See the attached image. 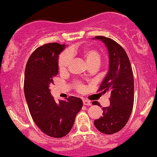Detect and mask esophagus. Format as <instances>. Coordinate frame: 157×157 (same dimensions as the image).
Instances as JSON below:
<instances>
[{
    "label": "esophagus",
    "instance_id": "esophagus-1",
    "mask_svg": "<svg viewBox=\"0 0 157 157\" xmlns=\"http://www.w3.org/2000/svg\"><path fill=\"white\" fill-rule=\"evenodd\" d=\"M82 102H83V105H86V106H90V105H91L90 101H88V100L84 99V100H83V101H82Z\"/></svg>",
    "mask_w": 157,
    "mask_h": 157
}]
</instances>
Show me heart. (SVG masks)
<instances>
[{
	"instance_id": "heart-1",
	"label": "heart",
	"mask_w": 157,
	"mask_h": 157,
	"mask_svg": "<svg viewBox=\"0 0 157 157\" xmlns=\"http://www.w3.org/2000/svg\"><path fill=\"white\" fill-rule=\"evenodd\" d=\"M75 55H78L82 59H84L89 67L93 66V65L98 67L101 63V56L98 50L93 48H86L82 51H78L75 48H72L68 49L67 53L64 52L59 56V59H58V67H59V72L63 73L66 71L69 62H70V56H75ZM74 86L76 90L78 91H82L84 89V85L80 82H75L74 83Z\"/></svg>"
}]
</instances>
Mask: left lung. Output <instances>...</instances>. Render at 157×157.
I'll use <instances>...</instances> for the list:
<instances>
[{
  "instance_id": "obj_1",
  "label": "left lung",
  "mask_w": 157,
  "mask_h": 157,
  "mask_svg": "<svg viewBox=\"0 0 157 157\" xmlns=\"http://www.w3.org/2000/svg\"><path fill=\"white\" fill-rule=\"evenodd\" d=\"M94 39L105 43L109 56V72L98 92L110 94V105L102 108L103 116L94 120V125L100 132L112 134L125 127L132 112L134 75L128 56L121 45L104 36H96ZM93 105L101 106L98 101H94Z\"/></svg>"
}]
</instances>
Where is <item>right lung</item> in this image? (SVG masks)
Returning a JSON list of instances; mask_svg holds the SVG:
<instances>
[{"label": "right lung", "mask_w": 157, "mask_h": 157, "mask_svg": "<svg viewBox=\"0 0 157 157\" xmlns=\"http://www.w3.org/2000/svg\"><path fill=\"white\" fill-rule=\"evenodd\" d=\"M64 48L55 42L36 48L27 60L24 76V94L32 119L44 134L57 138L70 132L82 107L81 98L71 96L56 102L51 95L58 56Z\"/></svg>", "instance_id": "1"}]
</instances>
